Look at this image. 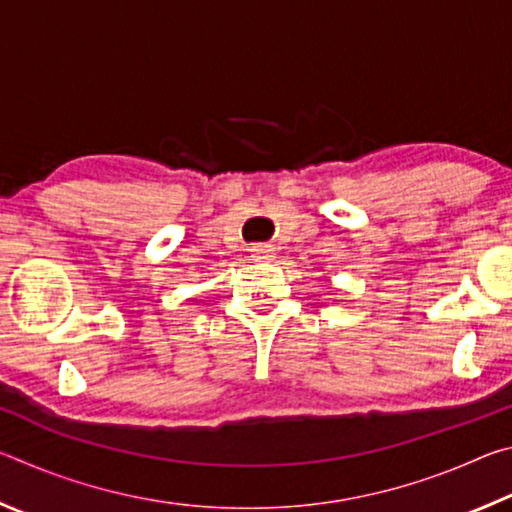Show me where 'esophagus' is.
<instances>
[{"mask_svg":"<svg viewBox=\"0 0 512 512\" xmlns=\"http://www.w3.org/2000/svg\"><path fill=\"white\" fill-rule=\"evenodd\" d=\"M253 257L255 259H266V262H268V259H273L275 257V250H273V246H255L253 248Z\"/></svg>","mask_w":512,"mask_h":512,"instance_id":"1","label":"esophagus"}]
</instances>
